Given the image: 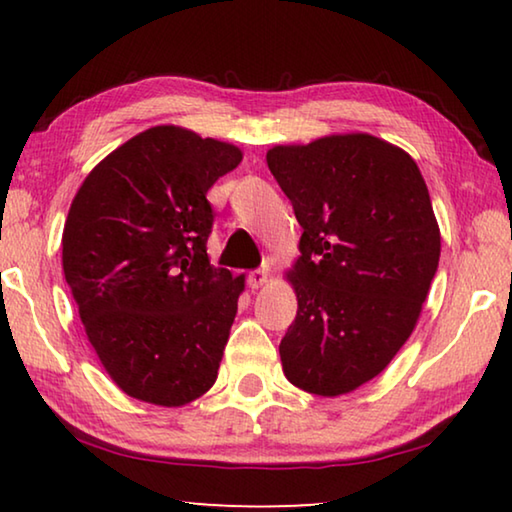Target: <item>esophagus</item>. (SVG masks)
Segmentation results:
<instances>
[{"label": "esophagus", "mask_w": 512, "mask_h": 512, "mask_svg": "<svg viewBox=\"0 0 512 512\" xmlns=\"http://www.w3.org/2000/svg\"><path fill=\"white\" fill-rule=\"evenodd\" d=\"M266 280H268V268H255V271L248 273V287L250 289L264 287Z\"/></svg>", "instance_id": "1"}]
</instances>
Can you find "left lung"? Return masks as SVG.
<instances>
[{"mask_svg": "<svg viewBox=\"0 0 512 512\" xmlns=\"http://www.w3.org/2000/svg\"><path fill=\"white\" fill-rule=\"evenodd\" d=\"M266 162L302 228L282 370L307 393H350L391 363L427 300L440 257L429 189L409 153L366 133L275 146Z\"/></svg>", "mask_w": 512, "mask_h": 512, "instance_id": "left-lung-1", "label": "left lung"}]
</instances>
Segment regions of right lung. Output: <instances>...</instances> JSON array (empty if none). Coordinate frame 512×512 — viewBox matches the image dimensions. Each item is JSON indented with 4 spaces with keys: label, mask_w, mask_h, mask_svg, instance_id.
I'll return each mask as SVG.
<instances>
[{
    "label": "right lung",
    "mask_w": 512,
    "mask_h": 512,
    "mask_svg": "<svg viewBox=\"0 0 512 512\" xmlns=\"http://www.w3.org/2000/svg\"><path fill=\"white\" fill-rule=\"evenodd\" d=\"M239 162L237 146L155 126L101 160L69 207L65 280L103 368L135 400L183 406L219 375L244 275L207 259V192Z\"/></svg>",
    "instance_id": "1"
}]
</instances>
